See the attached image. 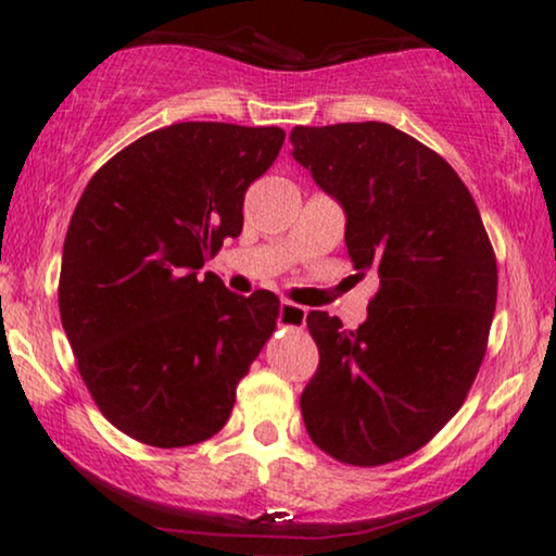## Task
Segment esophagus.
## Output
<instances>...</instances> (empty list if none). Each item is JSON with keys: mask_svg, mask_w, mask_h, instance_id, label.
Segmentation results:
<instances>
[{"mask_svg": "<svg viewBox=\"0 0 556 556\" xmlns=\"http://www.w3.org/2000/svg\"><path fill=\"white\" fill-rule=\"evenodd\" d=\"M306 316L308 311L293 301H283L278 308V324L288 326V329H303L306 326Z\"/></svg>", "mask_w": 556, "mask_h": 556, "instance_id": "1", "label": "esophagus"}]
</instances>
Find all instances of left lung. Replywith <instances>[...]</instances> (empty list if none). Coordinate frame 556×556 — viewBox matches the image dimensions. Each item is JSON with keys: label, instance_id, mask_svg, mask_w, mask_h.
I'll return each instance as SVG.
<instances>
[{"label": "left lung", "instance_id": "obj_1", "mask_svg": "<svg viewBox=\"0 0 556 556\" xmlns=\"http://www.w3.org/2000/svg\"><path fill=\"white\" fill-rule=\"evenodd\" d=\"M293 159L346 215L354 270L379 291L359 329L311 311L318 369L301 394L314 443L349 466L420 451L481 367L498 270L478 207L443 156L390 124L295 126Z\"/></svg>", "mask_w": 556, "mask_h": 556}]
</instances>
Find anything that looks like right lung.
Returning <instances> with one entry per match:
<instances>
[{
    "label": "right lung",
    "instance_id": "right-lung-1",
    "mask_svg": "<svg viewBox=\"0 0 556 556\" xmlns=\"http://www.w3.org/2000/svg\"><path fill=\"white\" fill-rule=\"evenodd\" d=\"M283 128L187 121L118 151L88 181L60 268V321L105 420L154 447L223 430L270 333L278 295L200 268L242 230L248 187Z\"/></svg>",
    "mask_w": 556,
    "mask_h": 556
}]
</instances>
